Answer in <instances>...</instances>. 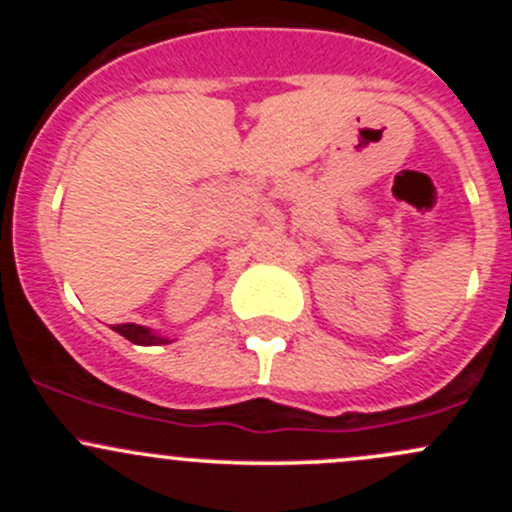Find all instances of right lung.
<instances>
[{
    "mask_svg": "<svg viewBox=\"0 0 512 512\" xmlns=\"http://www.w3.org/2000/svg\"><path fill=\"white\" fill-rule=\"evenodd\" d=\"M113 332H118L121 337H126L128 342L141 344V347H156V344H170V339L158 337L156 332H151L148 327H141V324H116Z\"/></svg>",
    "mask_w": 512,
    "mask_h": 512,
    "instance_id": "right-lung-1",
    "label": "right lung"
}]
</instances>
